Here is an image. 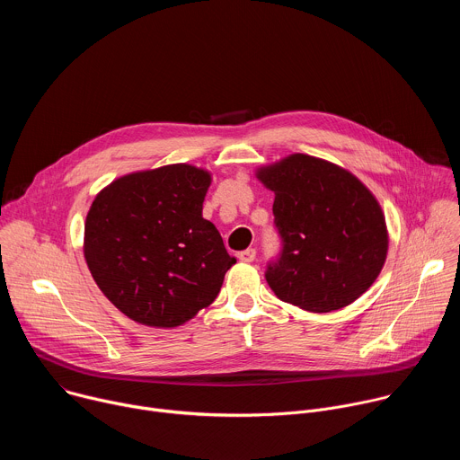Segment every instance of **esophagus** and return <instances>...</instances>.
<instances>
[{
    "label": "esophagus",
    "instance_id": "esophagus-1",
    "mask_svg": "<svg viewBox=\"0 0 460 460\" xmlns=\"http://www.w3.org/2000/svg\"><path fill=\"white\" fill-rule=\"evenodd\" d=\"M254 258H256V251H254L252 247H249V249L238 252V260H240V261H252Z\"/></svg>",
    "mask_w": 460,
    "mask_h": 460
}]
</instances>
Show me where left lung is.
Returning a JSON list of instances; mask_svg holds the SVG:
<instances>
[{"mask_svg": "<svg viewBox=\"0 0 460 460\" xmlns=\"http://www.w3.org/2000/svg\"><path fill=\"white\" fill-rule=\"evenodd\" d=\"M275 192L280 252L268 261L275 295L313 313L355 302L378 277L387 231L375 196L348 171L291 155L256 174Z\"/></svg>", "mask_w": 460, "mask_h": 460, "instance_id": "8db88e82", "label": "left lung"}]
</instances>
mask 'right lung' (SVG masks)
<instances>
[{
	"label": "right lung",
	"instance_id": "obj_1",
	"mask_svg": "<svg viewBox=\"0 0 460 460\" xmlns=\"http://www.w3.org/2000/svg\"><path fill=\"white\" fill-rule=\"evenodd\" d=\"M209 172L187 164L114 180L91 206L85 260L128 318L176 327L213 304L236 261L202 217Z\"/></svg>",
	"mask_w": 460,
	"mask_h": 460
}]
</instances>
